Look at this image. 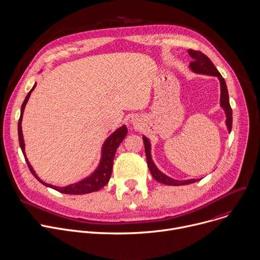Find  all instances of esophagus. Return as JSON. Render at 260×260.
Returning <instances> with one entry per match:
<instances>
[{
  "mask_svg": "<svg viewBox=\"0 0 260 260\" xmlns=\"http://www.w3.org/2000/svg\"><path fill=\"white\" fill-rule=\"evenodd\" d=\"M131 122H132V123H133V124H136V121H135V120H132V121H131Z\"/></svg>",
  "mask_w": 260,
  "mask_h": 260,
  "instance_id": "esophagus-1",
  "label": "esophagus"
}]
</instances>
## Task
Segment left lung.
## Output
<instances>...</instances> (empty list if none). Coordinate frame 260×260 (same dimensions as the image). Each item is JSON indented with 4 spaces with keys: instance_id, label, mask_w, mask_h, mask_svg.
Instances as JSON below:
<instances>
[{
    "instance_id": "left-lung-1",
    "label": "left lung",
    "mask_w": 260,
    "mask_h": 260,
    "mask_svg": "<svg viewBox=\"0 0 260 260\" xmlns=\"http://www.w3.org/2000/svg\"><path fill=\"white\" fill-rule=\"evenodd\" d=\"M189 56L192 58V61L189 63V69L191 72L199 74V75H207V76H213L217 77L220 83V107L223 109L225 113V125L228 128V131L231 133L232 131V125H233V112L232 108L230 105V98H229V92H228V87L225 84L224 79L220 75V73L217 71L213 62L207 57L205 54H203L201 51H194V50H187ZM143 142H144V147H145V155H146V161H147V166L148 169L152 175V177L157 180L158 182L167 184V185H184V184H189L197 182L201 179H187V180H177L174 178H171L161 172L158 167L154 165L152 158H151V145L150 141L148 140L147 137L142 136Z\"/></svg>"
}]
</instances>
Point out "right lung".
I'll list each match as a JSON object with an SVG mask.
<instances>
[{
	"mask_svg": "<svg viewBox=\"0 0 260 260\" xmlns=\"http://www.w3.org/2000/svg\"><path fill=\"white\" fill-rule=\"evenodd\" d=\"M37 83H35L34 87L31 88V90L27 93L22 106H21V111H20V118L18 121V138H19V145L20 148L23 152V155L25 158V161L27 163V166L31 172V174L36 177V179H38L42 184H44L47 187H51L53 188L59 192L62 193H67V194H85V193H89V192H93V191H97L99 189H101L103 186H106L108 184V182L110 181L111 175H112V171H113V163H114V158L115 154L117 151V148L119 147V145L121 144V142L124 140V138L127 135V127L125 125L121 126L120 128H118L115 132H113L102 144L101 147V155H100V161L98 166L96 167V169L87 177L83 178L82 180L69 184L67 186H57V185H53V184H49L45 181H43L36 173V171L34 170L32 166L30 165V163L28 162L26 154H25V144H24V139H23V134H22V128H21V123H22V117H23V112L25 109L26 103L28 101V98L30 96V93L34 91V89L36 88Z\"/></svg>",
	"mask_w": 260,
	"mask_h": 260,
	"instance_id": "1",
	"label": "right lung"
}]
</instances>
